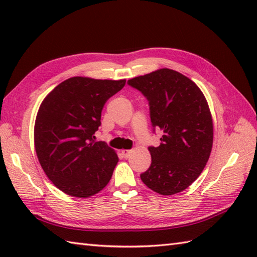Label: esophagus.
I'll return each mask as SVG.
<instances>
[{
	"mask_svg": "<svg viewBox=\"0 0 257 257\" xmlns=\"http://www.w3.org/2000/svg\"><path fill=\"white\" fill-rule=\"evenodd\" d=\"M130 155H132V150H121V156L123 158H129Z\"/></svg>",
	"mask_w": 257,
	"mask_h": 257,
	"instance_id": "obj_1",
	"label": "esophagus"
}]
</instances>
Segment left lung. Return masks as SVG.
<instances>
[{"mask_svg":"<svg viewBox=\"0 0 257 257\" xmlns=\"http://www.w3.org/2000/svg\"><path fill=\"white\" fill-rule=\"evenodd\" d=\"M149 101L152 127L160 129L159 147H149L151 166L140 174L155 192L172 195L203 171L213 145L209 105L198 86L176 70L161 68L128 80Z\"/></svg>","mask_w":257,"mask_h":257,"instance_id":"8db88e82","label":"left lung"}]
</instances>
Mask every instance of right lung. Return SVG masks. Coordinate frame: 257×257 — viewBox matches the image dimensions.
<instances>
[{"label":"right lung","mask_w":257,"mask_h":257,"mask_svg":"<svg viewBox=\"0 0 257 257\" xmlns=\"http://www.w3.org/2000/svg\"><path fill=\"white\" fill-rule=\"evenodd\" d=\"M125 79L72 77L56 86L38 109L35 151L47 178L64 193L89 198L111 179L117 154L95 141L106 101L122 89Z\"/></svg>","instance_id":"right-lung-1"}]
</instances>
